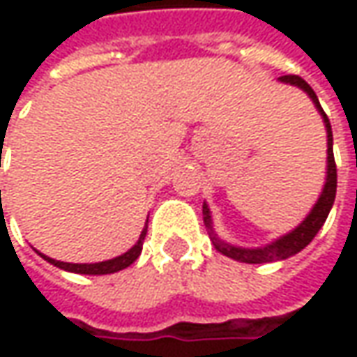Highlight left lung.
<instances>
[{
  "instance_id": "1",
  "label": "left lung",
  "mask_w": 357,
  "mask_h": 357,
  "mask_svg": "<svg viewBox=\"0 0 357 357\" xmlns=\"http://www.w3.org/2000/svg\"><path fill=\"white\" fill-rule=\"evenodd\" d=\"M278 81L284 85H294L298 89H302L316 107V111L320 113V117L324 121V127H326V139H328V157H326V183H324L322 192L316 200V204L312 206V211L308 216L290 232L282 234L280 238L272 240L266 246H256V248H244V246H236V244H230L227 240H222L213 225V214L206 202H202V218H204V227L208 230V236L213 240L214 248L220 254H225L232 260H238V262H246V264H266V262H278V260H286L290 256H294L300 250H304L310 242L314 240V236L318 234V230L324 227L328 214L334 206V200H336V186H337V174H336V160H334V137H332V125H330V119L326 117L322 105L318 101L314 89L310 87L308 83L298 75H284L278 77Z\"/></svg>"
}]
</instances>
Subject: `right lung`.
I'll return each mask as SVG.
<instances>
[{"label": "right lung", "instance_id": "1", "mask_svg": "<svg viewBox=\"0 0 357 357\" xmlns=\"http://www.w3.org/2000/svg\"><path fill=\"white\" fill-rule=\"evenodd\" d=\"M149 222V218H146ZM144 236H146V225H144L141 236L137 240V244L129 248L125 254H121L117 258H111V260H105V262H93V264H73V262H61V260H55V258H49L45 254H39L41 258H45L49 264L53 266L61 268V270H67V272H75V274H89V276H101V274H113V272H119V270H125L127 266H130L139 256H141V250H143V242Z\"/></svg>", "mask_w": 357, "mask_h": 357}]
</instances>
